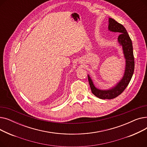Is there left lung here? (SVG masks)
Returning <instances> with one entry per match:
<instances>
[{
    "instance_id": "obj_1",
    "label": "left lung",
    "mask_w": 147,
    "mask_h": 147,
    "mask_svg": "<svg viewBox=\"0 0 147 147\" xmlns=\"http://www.w3.org/2000/svg\"><path fill=\"white\" fill-rule=\"evenodd\" d=\"M109 30L110 32L121 33L118 37V42L122 46L124 57L126 59V67L124 76L120 81L115 86L108 90H101L96 88L90 77L88 75L92 94L96 97L102 99H113L120 95L126 88L132 79L135 68L132 42L126 28L123 25L111 18H109Z\"/></svg>"
}]
</instances>
